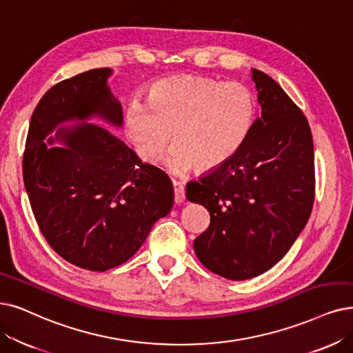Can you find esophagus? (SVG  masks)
I'll return each instance as SVG.
<instances>
[{
	"mask_svg": "<svg viewBox=\"0 0 353 353\" xmlns=\"http://www.w3.org/2000/svg\"><path fill=\"white\" fill-rule=\"evenodd\" d=\"M172 185H174V200L175 203H182L185 200V188L182 185V182L179 181H172Z\"/></svg>",
	"mask_w": 353,
	"mask_h": 353,
	"instance_id": "esophagus-1",
	"label": "esophagus"
}]
</instances>
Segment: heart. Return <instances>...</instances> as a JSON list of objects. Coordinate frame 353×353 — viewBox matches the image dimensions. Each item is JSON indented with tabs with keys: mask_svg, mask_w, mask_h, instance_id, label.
Wrapping results in <instances>:
<instances>
[{
	"mask_svg": "<svg viewBox=\"0 0 353 353\" xmlns=\"http://www.w3.org/2000/svg\"><path fill=\"white\" fill-rule=\"evenodd\" d=\"M255 97L241 82L184 75L154 82L146 104L134 101L125 112V132L140 157L157 162L172 133L166 165L184 172L194 165L216 169L234 157L255 119Z\"/></svg>",
	"mask_w": 353,
	"mask_h": 353,
	"instance_id": "obj_1",
	"label": "heart"
}]
</instances>
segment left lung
<instances>
[{"instance_id":"8db88e82","label":"left lung","mask_w":353,"mask_h":353,"mask_svg":"<svg viewBox=\"0 0 353 353\" xmlns=\"http://www.w3.org/2000/svg\"><path fill=\"white\" fill-rule=\"evenodd\" d=\"M261 117L234 157L187 184L210 213L194 241L200 262L220 276H258L285 256L314 204L313 136L303 111L262 70L252 69Z\"/></svg>"}]
</instances>
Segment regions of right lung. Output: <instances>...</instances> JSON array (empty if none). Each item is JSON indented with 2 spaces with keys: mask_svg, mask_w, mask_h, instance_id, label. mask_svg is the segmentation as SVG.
<instances>
[{
  "mask_svg": "<svg viewBox=\"0 0 353 353\" xmlns=\"http://www.w3.org/2000/svg\"><path fill=\"white\" fill-rule=\"evenodd\" d=\"M108 68L53 85L36 105L23 154V179L34 219L50 248L69 263L104 272L130 259L174 204L162 169L143 163L101 125L116 128L123 110L111 94ZM54 141L63 147H53Z\"/></svg>",
  "mask_w": 353,
  "mask_h": 353,
  "instance_id": "right-lung-1",
  "label": "right lung"
}]
</instances>
